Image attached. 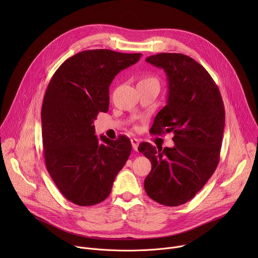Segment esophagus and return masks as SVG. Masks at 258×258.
<instances>
[{"label": "esophagus", "instance_id": "34e87169", "mask_svg": "<svg viewBox=\"0 0 258 258\" xmlns=\"http://www.w3.org/2000/svg\"><path fill=\"white\" fill-rule=\"evenodd\" d=\"M131 142H132V146H133V149H134L135 151H138V147H139L140 141H139L138 139H136V138H133V139L131 140Z\"/></svg>", "mask_w": 258, "mask_h": 258}]
</instances>
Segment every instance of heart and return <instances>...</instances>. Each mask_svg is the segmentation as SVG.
I'll return each instance as SVG.
<instances>
[{
  "mask_svg": "<svg viewBox=\"0 0 258 258\" xmlns=\"http://www.w3.org/2000/svg\"><path fill=\"white\" fill-rule=\"evenodd\" d=\"M148 81H156V80L153 79V78H146V79H144V80L141 81V82H148Z\"/></svg>",
  "mask_w": 258,
  "mask_h": 258,
  "instance_id": "obj_1",
  "label": "heart"
}]
</instances>
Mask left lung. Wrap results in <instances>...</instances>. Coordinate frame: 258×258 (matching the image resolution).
Returning a JSON list of instances; mask_svg holds the SVG:
<instances>
[{"label": "left lung", "instance_id": "left-lung-1", "mask_svg": "<svg viewBox=\"0 0 258 258\" xmlns=\"http://www.w3.org/2000/svg\"><path fill=\"white\" fill-rule=\"evenodd\" d=\"M146 61L162 68L168 81L167 104L150 128L152 135L172 133L173 148L141 143L138 150L151 161L144 181L151 199L178 206L191 200L213 174L225 128V106L218 87L193 58L160 53Z\"/></svg>", "mask_w": 258, "mask_h": 258}]
</instances>
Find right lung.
<instances>
[{
  "label": "right lung",
  "mask_w": 258,
  "mask_h": 258,
  "mask_svg": "<svg viewBox=\"0 0 258 258\" xmlns=\"http://www.w3.org/2000/svg\"><path fill=\"white\" fill-rule=\"evenodd\" d=\"M142 54L87 50L64 61L52 77L42 107L45 163L55 185L70 202L92 206L111 192L132 152L126 137L95 135L94 120L109 107V87Z\"/></svg>",
  "instance_id": "right-lung-1"
}]
</instances>
